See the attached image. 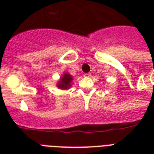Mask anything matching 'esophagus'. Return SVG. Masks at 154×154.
<instances>
[{"label":"esophagus","instance_id":"obj_1","mask_svg":"<svg viewBox=\"0 0 154 154\" xmlns=\"http://www.w3.org/2000/svg\"><path fill=\"white\" fill-rule=\"evenodd\" d=\"M90 76H91V74H90V73H84L85 77H89Z\"/></svg>","mask_w":154,"mask_h":154}]
</instances>
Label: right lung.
Wrapping results in <instances>:
<instances>
[{"label":"right lung","mask_w":154,"mask_h":154,"mask_svg":"<svg viewBox=\"0 0 154 154\" xmlns=\"http://www.w3.org/2000/svg\"><path fill=\"white\" fill-rule=\"evenodd\" d=\"M72 81V77L68 72H65L62 77H60V81L57 82V86L60 89H69L72 84L71 82Z\"/></svg>","instance_id":"1"}]
</instances>
